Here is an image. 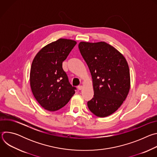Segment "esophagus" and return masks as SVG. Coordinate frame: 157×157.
I'll return each mask as SVG.
<instances>
[{
  "label": "esophagus",
  "instance_id": "esophagus-1",
  "mask_svg": "<svg viewBox=\"0 0 157 157\" xmlns=\"http://www.w3.org/2000/svg\"><path fill=\"white\" fill-rule=\"evenodd\" d=\"M78 89H79V90H82V89H83V86H79L78 87Z\"/></svg>",
  "mask_w": 157,
  "mask_h": 157
}]
</instances>
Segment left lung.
I'll return each mask as SVG.
<instances>
[{"instance_id": "left-lung-1", "label": "left lung", "mask_w": 157, "mask_h": 157, "mask_svg": "<svg viewBox=\"0 0 157 157\" xmlns=\"http://www.w3.org/2000/svg\"><path fill=\"white\" fill-rule=\"evenodd\" d=\"M78 47L92 77L94 97L87 102L88 108L98 117L109 116L121 107L129 93L127 61L105 41H81Z\"/></svg>"}]
</instances>
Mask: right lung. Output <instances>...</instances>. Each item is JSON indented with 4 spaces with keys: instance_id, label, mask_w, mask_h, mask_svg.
I'll return each mask as SVG.
<instances>
[{
    "instance_id": "obj_1",
    "label": "right lung",
    "mask_w": 157,
    "mask_h": 157,
    "mask_svg": "<svg viewBox=\"0 0 157 157\" xmlns=\"http://www.w3.org/2000/svg\"><path fill=\"white\" fill-rule=\"evenodd\" d=\"M76 41L59 38L43 47L35 55L30 68L32 93L40 105L53 112L64 107L75 93L62 68Z\"/></svg>"
}]
</instances>
